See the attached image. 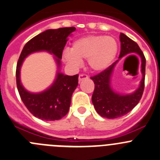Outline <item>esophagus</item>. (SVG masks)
Instances as JSON below:
<instances>
[{
    "instance_id": "obj_1",
    "label": "esophagus",
    "mask_w": 160,
    "mask_h": 160,
    "mask_svg": "<svg viewBox=\"0 0 160 160\" xmlns=\"http://www.w3.org/2000/svg\"><path fill=\"white\" fill-rule=\"evenodd\" d=\"M88 76L85 73H81L80 74L79 76V81H82L83 80H85V79H88Z\"/></svg>"
}]
</instances>
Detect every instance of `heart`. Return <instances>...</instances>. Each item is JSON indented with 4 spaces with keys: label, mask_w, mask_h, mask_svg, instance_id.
<instances>
[{
    "label": "heart",
    "mask_w": 160,
    "mask_h": 160,
    "mask_svg": "<svg viewBox=\"0 0 160 160\" xmlns=\"http://www.w3.org/2000/svg\"><path fill=\"white\" fill-rule=\"evenodd\" d=\"M118 52L117 41L105 35H89L77 39L70 50L65 51L63 58L74 67L88 59L90 68L94 71L105 70L114 61Z\"/></svg>",
    "instance_id": "b5f03b06"
}]
</instances>
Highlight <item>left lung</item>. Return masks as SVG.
<instances>
[{
	"mask_svg": "<svg viewBox=\"0 0 160 160\" xmlns=\"http://www.w3.org/2000/svg\"><path fill=\"white\" fill-rule=\"evenodd\" d=\"M119 41L121 48L119 56V58L131 53H137L140 56L142 60L141 68L142 72V80L138 89L129 95H120L112 91L109 84L110 77L118 60L105 70L91 77L94 83V90L91 98L93 105L97 112L101 116L108 119L121 117L131 112L138 104L139 101L142 98L145 88L146 60L143 52L137 43L132 41L124 33H120ZM132 55H131L128 57Z\"/></svg>",
	"mask_w": 160,
	"mask_h": 160,
	"instance_id": "8db88e82",
	"label": "left lung"
}]
</instances>
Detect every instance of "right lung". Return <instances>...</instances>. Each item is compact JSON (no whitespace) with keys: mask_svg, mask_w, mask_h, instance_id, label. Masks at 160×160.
Segmentation results:
<instances>
[{"mask_svg":"<svg viewBox=\"0 0 160 160\" xmlns=\"http://www.w3.org/2000/svg\"><path fill=\"white\" fill-rule=\"evenodd\" d=\"M75 27L48 29L32 38L23 48L16 66V83L22 101L27 109L36 117L43 120H57L68 113L72 94L78 85V74L66 76L58 72L52 87L40 94H32L23 88L20 83V67L24 58L32 52L48 51L56 56L60 66L67 37L75 31Z\"/></svg>","mask_w":160,"mask_h":160,"instance_id":"obj_1","label":"right lung"}]
</instances>
